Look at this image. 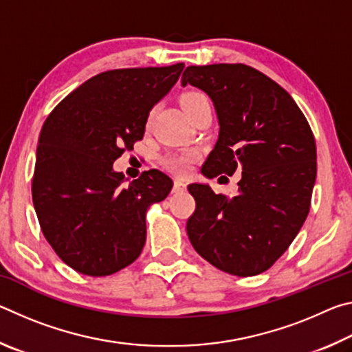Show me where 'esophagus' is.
Listing matches in <instances>:
<instances>
[{
    "mask_svg": "<svg viewBox=\"0 0 352 352\" xmlns=\"http://www.w3.org/2000/svg\"><path fill=\"white\" fill-rule=\"evenodd\" d=\"M172 190H174V192H183V190H186V183H183V182H174V188H172Z\"/></svg>",
    "mask_w": 352,
    "mask_h": 352,
    "instance_id": "obj_1",
    "label": "esophagus"
}]
</instances>
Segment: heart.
<instances>
[{
	"mask_svg": "<svg viewBox=\"0 0 352 352\" xmlns=\"http://www.w3.org/2000/svg\"><path fill=\"white\" fill-rule=\"evenodd\" d=\"M204 99H206L205 94H201L199 91H188L183 94L180 102L183 105V109L188 110ZM199 158L200 152L197 148H183V151L166 155L163 158V164L166 169H169L172 172V174H175L178 177H186L190 174L194 163L197 162Z\"/></svg>",
	"mask_w": 352,
	"mask_h": 352,
	"instance_id": "obj_1",
	"label": "heart"
}]
</instances>
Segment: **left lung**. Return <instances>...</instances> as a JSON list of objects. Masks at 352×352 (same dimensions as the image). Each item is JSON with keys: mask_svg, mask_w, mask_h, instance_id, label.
Segmentation results:
<instances>
[{"mask_svg": "<svg viewBox=\"0 0 352 352\" xmlns=\"http://www.w3.org/2000/svg\"><path fill=\"white\" fill-rule=\"evenodd\" d=\"M188 83L211 98L220 126L204 175L242 172L233 199L189 184L195 199L189 241L219 270L259 275L281 258L309 214L317 177L314 133L290 94L247 65L188 67L182 85Z\"/></svg>", "mask_w": 352, "mask_h": 352, "instance_id": "1", "label": "left lung"}]
</instances>
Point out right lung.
Segmentation results:
<instances>
[{"instance_id": "right-lung-1", "label": "right lung", "mask_w": 352, "mask_h": 352, "mask_svg": "<svg viewBox=\"0 0 352 352\" xmlns=\"http://www.w3.org/2000/svg\"><path fill=\"white\" fill-rule=\"evenodd\" d=\"M183 68L105 71L69 93L41 127L34 208L46 241L82 275H113L142 252L148 206L168 197L174 183L152 169L124 184L113 163L142 140L148 111Z\"/></svg>"}]
</instances>
